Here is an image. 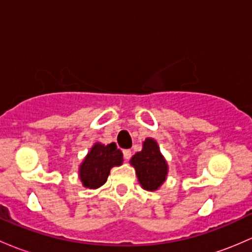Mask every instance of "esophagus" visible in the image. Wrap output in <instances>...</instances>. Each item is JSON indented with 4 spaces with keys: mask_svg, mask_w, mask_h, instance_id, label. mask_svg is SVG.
Wrapping results in <instances>:
<instances>
[{
    "mask_svg": "<svg viewBox=\"0 0 252 252\" xmlns=\"http://www.w3.org/2000/svg\"><path fill=\"white\" fill-rule=\"evenodd\" d=\"M123 153H124V158H125L126 160H128L129 158H131V150L129 149H125Z\"/></svg>",
    "mask_w": 252,
    "mask_h": 252,
    "instance_id": "obj_1",
    "label": "esophagus"
}]
</instances>
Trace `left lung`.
Returning a JSON list of instances; mask_svg holds the SVG:
<instances>
[{
  "label": "left lung",
  "mask_w": 252,
  "mask_h": 252,
  "mask_svg": "<svg viewBox=\"0 0 252 252\" xmlns=\"http://www.w3.org/2000/svg\"><path fill=\"white\" fill-rule=\"evenodd\" d=\"M129 164L136 170L138 182L144 190H158L167 178V161L154 138H145L142 150L131 158Z\"/></svg>",
  "instance_id": "left-lung-1"
}]
</instances>
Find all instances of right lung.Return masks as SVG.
<instances>
[{"label":"right lung","mask_w":252,"mask_h":252,"mask_svg":"<svg viewBox=\"0 0 252 252\" xmlns=\"http://www.w3.org/2000/svg\"><path fill=\"white\" fill-rule=\"evenodd\" d=\"M124 155L116 144H103L95 142L82 160L79 167V178L82 186L88 189H97L107 182L110 170L123 165Z\"/></svg>","instance_id":"obj_1"}]
</instances>
